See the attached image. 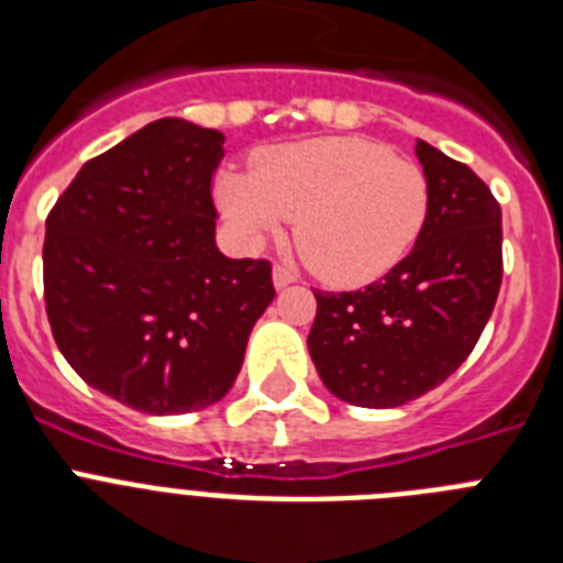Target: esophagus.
Returning <instances> with one entry per match:
<instances>
[{
    "instance_id": "obj_1",
    "label": "esophagus",
    "mask_w": 563,
    "mask_h": 563,
    "mask_svg": "<svg viewBox=\"0 0 563 563\" xmlns=\"http://www.w3.org/2000/svg\"><path fill=\"white\" fill-rule=\"evenodd\" d=\"M296 273L292 271H287V267H282V265H276L273 267V285H276V290H285L287 285H292V282H296Z\"/></svg>"
}]
</instances>
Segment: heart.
Segmentation results:
<instances>
[{
  "label": "heart",
  "instance_id": "heart-1",
  "mask_svg": "<svg viewBox=\"0 0 563 563\" xmlns=\"http://www.w3.org/2000/svg\"><path fill=\"white\" fill-rule=\"evenodd\" d=\"M217 206L245 245L296 220L298 256L321 282L355 287L386 276L429 217L420 166L366 137H310L271 146L253 172L217 177Z\"/></svg>",
  "mask_w": 563,
  "mask_h": 563
}]
</instances>
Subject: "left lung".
Wrapping results in <instances>:
<instances>
[{
  "instance_id": "left-lung-1",
  "label": "left lung",
  "mask_w": 563,
  "mask_h": 563,
  "mask_svg": "<svg viewBox=\"0 0 563 563\" xmlns=\"http://www.w3.org/2000/svg\"><path fill=\"white\" fill-rule=\"evenodd\" d=\"M429 217L380 282L316 290L310 357L327 389L363 409H395L460 369L501 285V208L465 163L417 141Z\"/></svg>"
}]
</instances>
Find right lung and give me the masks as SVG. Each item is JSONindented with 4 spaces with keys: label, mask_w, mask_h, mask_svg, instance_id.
I'll list each match as a JSON object with an SVG mask.
<instances>
[{
    "label": "right lung",
    "mask_w": 563,
    "mask_h": 563,
    "mask_svg": "<svg viewBox=\"0 0 563 563\" xmlns=\"http://www.w3.org/2000/svg\"><path fill=\"white\" fill-rule=\"evenodd\" d=\"M225 137L161 118L84 163L44 236L58 350L92 389L143 415L222 400L267 310L271 262L217 247L211 177Z\"/></svg>",
    "instance_id": "right-lung-1"
}]
</instances>
